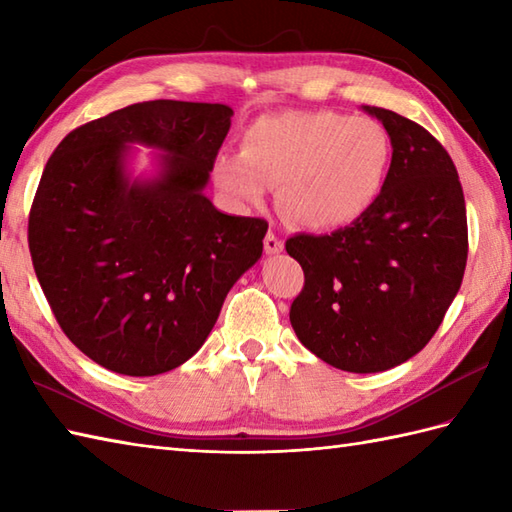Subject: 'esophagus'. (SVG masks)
<instances>
[{
	"label": "esophagus",
	"instance_id": "obj_1",
	"mask_svg": "<svg viewBox=\"0 0 512 512\" xmlns=\"http://www.w3.org/2000/svg\"><path fill=\"white\" fill-rule=\"evenodd\" d=\"M264 248H266L268 255H277V253H281V250H284V242H281V239L273 231H270L264 237Z\"/></svg>",
	"mask_w": 512,
	"mask_h": 512
}]
</instances>
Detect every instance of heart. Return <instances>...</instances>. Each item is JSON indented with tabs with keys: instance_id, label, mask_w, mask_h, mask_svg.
Listing matches in <instances>:
<instances>
[{
	"instance_id": "b5f03b06",
	"label": "heart",
	"mask_w": 512,
	"mask_h": 512,
	"mask_svg": "<svg viewBox=\"0 0 512 512\" xmlns=\"http://www.w3.org/2000/svg\"><path fill=\"white\" fill-rule=\"evenodd\" d=\"M389 167L391 138L374 118L299 110L250 123L242 151L217 156L213 178L242 204H262L281 182V200L299 224L332 231L372 209Z\"/></svg>"
}]
</instances>
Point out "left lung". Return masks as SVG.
Instances as JSON below:
<instances>
[{
  "label": "left lung",
  "mask_w": 512,
  "mask_h": 512,
  "mask_svg": "<svg viewBox=\"0 0 512 512\" xmlns=\"http://www.w3.org/2000/svg\"><path fill=\"white\" fill-rule=\"evenodd\" d=\"M365 112L394 147L380 198L350 226L286 242L306 277L290 306L292 328L321 361L354 374L385 372L431 341L469 255L464 193L447 149L405 116Z\"/></svg>",
  "instance_id": "obj_1"
}]
</instances>
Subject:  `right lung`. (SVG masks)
I'll return each mask as SVG.
<instances>
[{
  "mask_svg": "<svg viewBox=\"0 0 512 512\" xmlns=\"http://www.w3.org/2000/svg\"><path fill=\"white\" fill-rule=\"evenodd\" d=\"M231 116L222 103H134L72 129L43 169L32 266L63 334L105 369L156 376L189 361L262 257L268 222L202 193ZM129 142L166 151L156 181L126 180Z\"/></svg>",
  "mask_w": 512,
  "mask_h": 512,
  "instance_id": "obj_1",
  "label": "right lung"
}]
</instances>
